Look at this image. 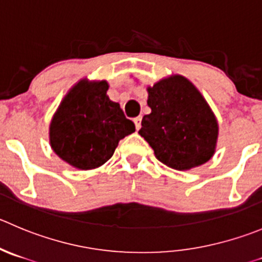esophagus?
<instances>
[{"label":"esophagus","instance_id":"1","mask_svg":"<svg viewBox=\"0 0 262 262\" xmlns=\"http://www.w3.org/2000/svg\"><path fill=\"white\" fill-rule=\"evenodd\" d=\"M141 118H143V117H141V116H139V117H136V118H134V122H135L136 129H140V127H141Z\"/></svg>","mask_w":262,"mask_h":262}]
</instances>
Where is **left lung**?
Masks as SVG:
<instances>
[{
    "mask_svg": "<svg viewBox=\"0 0 262 262\" xmlns=\"http://www.w3.org/2000/svg\"><path fill=\"white\" fill-rule=\"evenodd\" d=\"M150 114L139 134L157 159L175 170H190L215 153L219 126L212 111L190 81L172 76L148 89Z\"/></svg>",
    "mask_w": 262,
    "mask_h": 262,
    "instance_id": "left-lung-1",
    "label": "left lung"
}]
</instances>
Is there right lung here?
<instances>
[{
  "label": "right lung",
  "mask_w": 262,
  "mask_h": 262,
  "mask_svg": "<svg viewBox=\"0 0 262 262\" xmlns=\"http://www.w3.org/2000/svg\"><path fill=\"white\" fill-rule=\"evenodd\" d=\"M105 81H81L68 92L50 126V143L63 161L91 170L113 156L119 140L135 131L118 103L106 96Z\"/></svg>",
  "instance_id": "right-lung-1"
}]
</instances>
